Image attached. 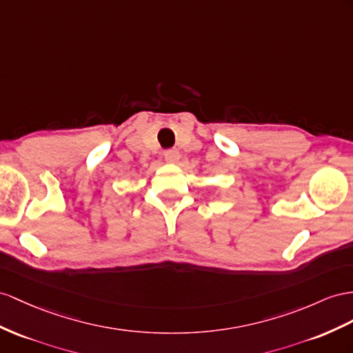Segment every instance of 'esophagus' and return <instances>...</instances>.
<instances>
[{
	"mask_svg": "<svg viewBox=\"0 0 353 353\" xmlns=\"http://www.w3.org/2000/svg\"><path fill=\"white\" fill-rule=\"evenodd\" d=\"M164 158L167 162H171V164H176V162L180 159V152L177 149H168L164 152Z\"/></svg>",
	"mask_w": 353,
	"mask_h": 353,
	"instance_id": "1",
	"label": "esophagus"
}]
</instances>
